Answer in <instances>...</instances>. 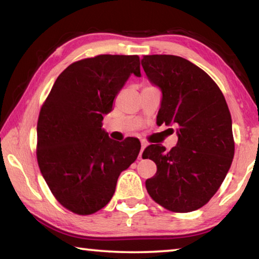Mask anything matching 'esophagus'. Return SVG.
<instances>
[{"label":"esophagus","instance_id":"obj_1","mask_svg":"<svg viewBox=\"0 0 259 259\" xmlns=\"http://www.w3.org/2000/svg\"><path fill=\"white\" fill-rule=\"evenodd\" d=\"M147 146V143L145 142V140H142V148H140V152H139V159H142V156H143V152H144V150H145V147Z\"/></svg>","mask_w":259,"mask_h":259}]
</instances>
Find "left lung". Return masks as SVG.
Segmentation results:
<instances>
[{"label": "left lung", "mask_w": 259, "mask_h": 259, "mask_svg": "<svg viewBox=\"0 0 259 259\" xmlns=\"http://www.w3.org/2000/svg\"><path fill=\"white\" fill-rule=\"evenodd\" d=\"M142 66L162 94L157 124L178 125L177 145L145 148L156 163L146 181L151 198L165 209L190 212L212 198L234 156L232 119L221 89L190 60L171 55L144 56Z\"/></svg>", "instance_id": "8db88e82"}]
</instances>
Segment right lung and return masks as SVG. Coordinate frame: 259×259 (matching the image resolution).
<instances>
[{
    "mask_svg": "<svg viewBox=\"0 0 259 259\" xmlns=\"http://www.w3.org/2000/svg\"><path fill=\"white\" fill-rule=\"evenodd\" d=\"M135 74L138 56L100 55L78 60L57 77L37 121V162L61 205L78 214L104 208L117 178L137 159L140 142H116L103 129L104 115Z\"/></svg>",
    "mask_w": 259,
    "mask_h": 259,
    "instance_id": "obj_1",
    "label": "right lung"
}]
</instances>
